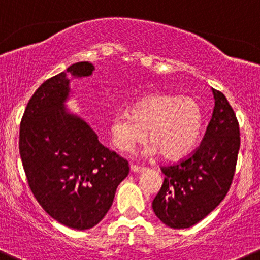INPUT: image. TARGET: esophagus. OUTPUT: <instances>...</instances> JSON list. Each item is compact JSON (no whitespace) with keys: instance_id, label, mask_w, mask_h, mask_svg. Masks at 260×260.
I'll return each mask as SVG.
<instances>
[{"instance_id":"esophagus-1","label":"esophagus","mask_w":260,"mask_h":260,"mask_svg":"<svg viewBox=\"0 0 260 260\" xmlns=\"http://www.w3.org/2000/svg\"><path fill=\"white\" fill-rule=\"evenodd\" d=\"M142 166H138V165H131V171H133V173H140V171H143Z\"/></svg>"}]
</instances>
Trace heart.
Wrapping results in <instances>:
<instances>
[{"instance_id":"1","label":"heart","mask_w":260,"mask_h":260,"mask_svg":"<svg viewBox=\"0 0 260 260\" xmlns=\"http://www.w3.org/2000/svg\"><path fill=\"white\" fill-rule=\"evenodd\" d=\"M203 127V112L193 98L173 94H151L141 98L128 113H119L110 124L112 142L127 152L146 138L147 155L160 152L174 160L193 150Z\"/></svg>"}]
</instances>
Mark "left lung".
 Instances as JSON below:
<instances>
[{
	"label": "left lung",
	"mask_w": 260,
	"mask_h": 260,
	"mask_svg": "<svg viewBox=\"0 0 260 260\" xmlns=\"http://www.w3.org/2000/svg\"><path fill=\"white\" fill-rule=\"evenodd\" d=\"M215 109L202 142L165 174L152 202L155 215L173 229H186L210 215L226 197L238 161L240 129L225 95L212 89Z\"/></svg>",
	"instance_id": "left-lung-1"
}]
</instances>
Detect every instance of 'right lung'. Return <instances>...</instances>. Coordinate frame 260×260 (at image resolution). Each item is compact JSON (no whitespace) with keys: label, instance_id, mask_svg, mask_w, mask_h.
<instances>
[{"label":"right lung","instance_id":"right-lung-1","mask_svg":"<svg viewBox=\"0 0 260 260\" xmlns=\"http://www.w3.org/2000/svg\"><path fill=\"white\" fill-rule=\"evenodd\" d=\"M92 71L89 62L67 69L76 77ZM69 85L60 72L32 94L20 123L19 150L27 184L43 210L59 223L86 230L107 215L129 166L100 143L87 123L66 112Z\"/></svg>","mask_w":260,"mask_h":260}]
</instances>
